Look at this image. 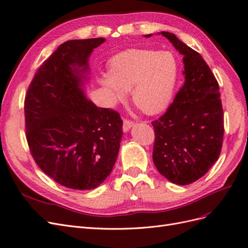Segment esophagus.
I'll return each instance as SVG.
<instances>
[{
  "instance_id": "esophagus-1",
  "label": "esophagus",
  "mask_w": 248,
  "mask_h": 248,
  "mask_svg": "<svg viewBox=\"0 0 248 248\" xmlns=\"http://www.w3.org/2000/svg\"><path fill=\"white\" fill-rule=\"evenodd\" d=\"M134 125V122L129 121V119H124V124H123V130L124 132H129V130Z\"/></svg>"
}]
</instances>
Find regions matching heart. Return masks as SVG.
Returning a JSON list of instances; mask_svg holds the SVG:
<instances>
[{
    "mask_svg": "<svg viewBox=\"0 0 248 248\" xmlns=\"http://www.w3.org/2000/svg\"><path fill=\"white\" fill-rule=\"evenodd\" d=\"M178 78V62L170 51L133 48L118 53L108 62V74L98 77L106 103L114 107L126 99L143 112H162L171 102Z\"/></svg>",
    "mask_w": 248,
    "mask_h": 248,
    "instance_id": "obj_1",
    "label": "heart"
}]
</instances>
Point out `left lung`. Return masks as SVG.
Listing matches in <instances>:
<instances>
[{
  "instance_id": "1",
  "label": "left lung",
  "mask_w": 248,
  "mask_h": 248,
  "mask_svg": "<svg viewBox=\"0 0 248 248\" xmlns=\"http://www.w3.org/2000/svg\"><path fill=\"white\" fill-rule=\"evenodd\" d=\"M161 34L183 55L185 83L165 114L153 122V159L168 180L186 186L204 176L220 155L225 127L219 86L200 53L174 34Z\"/></svg>"
}]
</instances>
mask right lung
<instances>
[{
  "label": "right lung",
  "instance_id": "add662e5",
  "mask_svg": "<svg viewBox=\"0 0 248 248\" xmlns=\"http://www.w3.org/2000/svg\"><path fill=\"white\" fill-rule=\"evenodd\" d=\"M105 38L70 40L39 68L25 100L27 141L36 164L60 185L99 186L113 169L123 138L118 112L83 91L89 58Z\"/></svg>",
  "mask_w": 248,
  "mask_h": 248
}]
</instances>
